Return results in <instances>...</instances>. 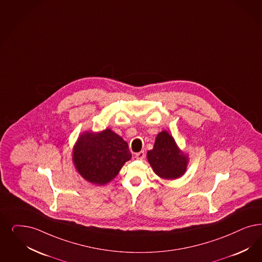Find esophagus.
I'll list each match as a JSON object with an SVG mask.
<instances>
[{
  "label": "esophagus",
  "mask_w": 262,
  "mask_h": 262,
  "mask_svg": "<svg viewBox=\"0 0 262 262\" xmlns=\"http://www.w3.org/2000/svg\"><path fill=\"white\" fill-rule=\"evenodd\" d=\"M145 157V153L143 151H141V152H138V153L136 154V160H143Z\"/></svg>",
  "instance_id": "34e87169"
}]
</instances>
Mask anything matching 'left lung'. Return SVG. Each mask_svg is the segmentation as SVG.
Listing matches in <instances>:
<instances>
[{"label":"left lung","mask_w":262,"mask_h":262,"mask_svg":"<svg viewBox=\"0 0 262 262\" xmlns=\"http://www.w3.org/2000/svg\"><path fill=\"white\" fill-rule=\"evenodd\" d=\"M147 159L154 172L165 180L180 178L189 162L188 156L181 151L166 130L157 136L153 149L147 152Z\"/></svg>","instance_id":"8db88e82"}]
</instances>
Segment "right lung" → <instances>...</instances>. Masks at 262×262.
I'll return each mask as SVG.
<instances>
[{
	"instance_id": "right-lung-1",
	"label": "right lung",
	"mask_w": 262,
	"mask_h": 262,
	"mask_svg": "<svg viewBox=\"0 0 262 262\" xmlns=\"http://www.w3.org/2000/svg\"><path fill=\"white\" fill-rule=\"evenodd\" d=\"M130 158L127 143L110 128L97 134L83 133L72 152L77 172L96 185H105L113 180Z\"/></svg>"
}]
</instances>
